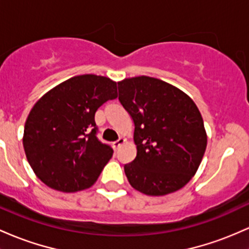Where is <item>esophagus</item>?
<instances>
[{
	"instance_id": "1",
	"label": "esophagus",
	"mask_w": 249,
	"mask_h": 249,
	"mask_svg": "<svg viewBox=\"0 0 249 249\" xmlns=\"http://www.w3.org/2000/svg\"><path fill=\"white\" fill-rule=\"evenodd\" d=\"M124 142H125V138H123V137H120L119 139H117V141L116 142H113V143H112V145H113V147H114V149H118V147L120 146V145H122V144L123 143H124Z\"/></svg>"
}]
</instances>
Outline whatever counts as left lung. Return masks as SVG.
<instances>
[{"label": "left lung", "mask_w": 249, "mask_h": 249, "mask_svg": "<svg viewBox=\"0 0 249 249\" xmlns=\"http://www.w3.org/2000/svg\"><path fill=\"white\" fill-rule=\"evenodd\" d=\"M118 89L135 123L137 156L124 165L130 184L150 196L181 189L196 174L207 147L197 106L181 89L151 76L124 79Z\"/></svg>", "instance_id": "8db88e82"}]
</instances>
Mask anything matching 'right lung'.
I'll return each mask as SVG.
<instances>
[{
  "label": "right lung",
  "instance_id": "1",
  "mask_svg": "<svg viewBox=\"0 0 249 249\" xmlns=\"http://www.w3.org/2000/svg\"><path fill=\"white\" fill-rule=\"evenodd\" d=\"M117 83L73 76L47 92L29 112L23 147L35 175L52 189L75 193L94 184L113 149L97 137L94 114L116 99Z\"/></svg>",
  "mask_w": 249,
  "mask_h": 249
}]
</instances>
